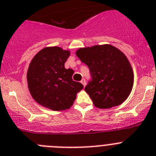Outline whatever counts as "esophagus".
<instances>
[{
	"label": "esophagus",
	"instance_id": "obj_1",
	"mask_svg": "<svg viewBox=\"0 0 156 156\" xmlns=\"http://www.w3.org/2000/svg\"><path fill=\"white\" fill-rule=\"evenodd\" d=\"M81 83L82 84V85H83L84 86V87H85V86H86V80L84 79H82V81H81Z\"/></svg>",
	"mask_w": 156,
	"mask_h": 156
}]
</instances>
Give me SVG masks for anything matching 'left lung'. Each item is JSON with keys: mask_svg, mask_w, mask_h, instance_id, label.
Listing matches in <instances>:
<instances>
[{"mask_svg": "<svg viewBox=\"0 0 156 156\" xmlns=\"http://www.w3.org/2000/svg\"><path fill=\"white\" fill-rule=\"evenodd\" d=\"M76 55L89 69L85 90L100 108L118 106L126 101L133 85V72L122 52L110 44L80 48Z\"/></svg>", "mask_w": 156, "mask_h": 156, "instance_id": "1", "label": "left lung"}]
</instances>
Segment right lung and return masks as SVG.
Segmentation results:
<instances>
[{
	"label": "right lung",
	"instance_id": "1",
	"mask_svg": "<svg viewBox=\"0 0 156 156\" xmlns=\"http://www.w3.org/2000/svg\"><path fill=\"white\" fill-rule=\"evenodd\" d=\"M68 51L59 47L41 50L32 59L27 71L31 96L42 106L53 111L70 108L83 85L72 79L74 70L66 69Z\"/></svg>",
	"mask_w": 156,
	"mask_h": 156
}]
</instances>
